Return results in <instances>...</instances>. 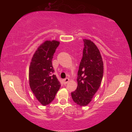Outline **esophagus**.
Masks as SVG:
<instances>
[{
	"mask_svg": "<svg viewBox=\"0 0 132 132\" xmlns=\"http://www.w3.org/2000/svg\"><path fill=\"white\" fill-rule=\"evenodd\" d=\"M63 81H64V84H66L69 81V78H66V79H64Z\"/></svg>",
	"mask_w": 132,
	"mask_h": 132,
	"instance_id": "1",
	"label": "esophagus"
}]
</instances>
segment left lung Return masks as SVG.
Listing matches in <instances>:
<instances>
[{
	"instance_id": "1",
	"label": "left lung",
	"mask_w": 132,
	"mask_h": 132,
	"mask_svg": "<svg viewBox=\"0 0 132 132\" xmlns=\"http://www.w3.org/2000/svg\"><path fill=\"white\" fill-rule=\"evenodd\" d=\"M84 47L78 71L77 87L71 93L76 104L87 105L92 100L100 85L104 73V63L99 50L90 39H83Z\"/></svg>"
}]
</instances>
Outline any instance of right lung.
<instances>
[{"instance_id": "obj_1", "label": "right lung", "mask_w": 132, "mask_h": 132, "mask_svg": "<svg viewBox=\"0 0 132 132\" xmlns=\"http://www.w3.org/2000/svg\"><path fill=\"white\" fill-rule=\"evenodd\" d=\"M60 44L56 40H46L38 47L29 68V84L31 91L42 105L54 100L61 84L53 70L52 60Z\"/></svg>"}]
</instances>
